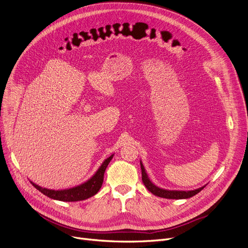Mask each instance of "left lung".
<instances>
[{"mask_svg": "<svg viewBox=\"0 0 248 248\" xmlns=\"http://www.w3.org/2000/svg\"><path fill=\"white\" fill-rule=\"evenodd\" d=\"M141 170H142V180H143V184L145 185V186L148 188L149 191H151L153 193V195L160 197V198H164V199H175V200H180V199H188L191 198L193 196H196L197 193H199L204 186L195 189V190H189V191H184V190H167V189H163V188H160L156 186H154L152 182L150 181L144 165L141 162Z\"/></svg>", "mask_w": 248, "mask_h": 248, "instance_id": "8db88e82", "label": "left lung"}]
</instances>
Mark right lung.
I'll use <instances>...</instances> for the list:
<instances>
[{
    "label": "right lung",
    "instance_id": "1",
    "mask_svg": "<svg viewBox=\"0 0 248 248\" xmlns=\"http://www.w3.org/2000/svg\"><path fill=\"white\" fill-rule=\"evenodd\" d=\"M112 157H113V155L105 159V161L99 167L97 172H96V173L88 181H86L85 184L78 186L76 187L69 188V189H62V190H52V189L40 187L37 185L33 184V182H31V184L36 189H38L40 192L44 193L45 196H46L50 199H53V200H58V201H62V202H78V201L89 199L99 191V189L102 186V182H103V176H104L105 169H106L107 165L109 164Z\"/></svg>",
    "mask_w": 248,
    "mask_h": 248
}]
</instances>
